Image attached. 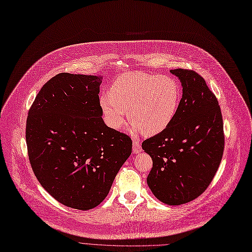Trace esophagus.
I'll return each instance as SVG.
<instances>
[{
    "label": "esophagus",
    "instance_id": "esophagus-1",
    "mask_svg": "<svg viewBox=\"0 0 252 252\" xmlns=\"http://www.w3.org/2000/svg\"><path fill=\"white\" fill-rule=\"evenodd\" d=\"M132 145H133V151H134L135 153L141 152V145H140V141H139V140L134 139L133 142H132Z\"/></svg>",
    "mask_w": 252,
    "mask_h": 252
}]
</instances>
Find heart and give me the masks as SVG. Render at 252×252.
<instances>
[{
  "label": "heart",
  "instance_id": "heart-1",
  "mask_svg": "<svg viewBox=\"0 0 252 252\" xmlns=\"http://www.w3.org/2000/svg\"><path fill=\"white\" fill-rule=\"evenodd\" d=\"M181 101L180 86L171 77L134 71L115 80L110 92L99 98L106 120L115 129L128 118L144 135L165 130L175 119Z\"/></svg>",
  "mask_w": 252,
  "mask_h": 252
}]
</instances>
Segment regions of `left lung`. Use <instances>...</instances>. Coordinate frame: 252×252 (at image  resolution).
<instances>
[{
    "label": "left lung",
    "mask_w": 252,
    "mask_h": 252,
    "mask_svg": "<svg viewBox=\"0 0 252 252\" xmlns=\"http://www.w3.org/2000/svg\"><path fill=\"white\" fill-rule=\"evenodd\" d=\"M179 77L183 95L175 119L142 143L152 158L147 185L160 202L177 206L198 198L222 159L221 109L205 80L193 70H169Z\"/></svg>",
    "instance_id": "8db88e82"
}]
</instances>
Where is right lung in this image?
Here are the masks:
<instances>
[{
	"instance_id": "add662e5",
	"label": "right lung",
	"mask_w": 252,
	"mask_h": 252,
	"mask_svg": "<svg viewBox=\"0 0 252 252\" xmlns=\"http://www.w3.org/2000/svg\"><path fill=\"white\" fill-rule=\"evenodd\" d=\"M102 80L56 74L36 95L26 122L28 157L38 182L56 201L83 211L104 201L132 151L130 137L102 118Z\"/></svg>"
}]
</instances>
